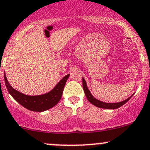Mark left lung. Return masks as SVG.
I'll return each mask as SVG.
<instances>
[{"instance_id":"obj_1","label":"left lung","mask_w":150,"mask_h":150,"mask_svg":"<svg viewBox=\"0 0 150 150\" xmlns=\"http://www.w3.org/2000/svg\"><path fill=\"white\" fill-rule=\"evenodd\" d=\"M83 90L84 92H85V95H86L87 99L88 100V101L90 102V103H92L93 105L95 106L98 107V108H104V109H109V110H113V109H117V108H120L121 106H122L123 105H125L127 102L133 96V95H132L129 98H128L127 99L123 100V101L120 102V103H104V102H102L100 100L96 99L95 97L90 93V90L87 86V83L85 80L83 78Z\"/></svg>"}]
</instances>
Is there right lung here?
Instances as JSON below:
<instances>
[{"label": "right lung", "mask_w": 150, "mask_h": 150, "mask_svg": "<svg viewBox=\"0 0 150 150\" xmlns=\"http://www.w3.org/2000/svg\"><path fill=\"white\" fill-rule=\"evenodd\" d=\"M69 76L70 74L65 75L48 93L39 95H28L13 88L8 83L4 72L5 84L10 95L22 106L33 112H43L56 105L61 99L64 87Z\"/></svg>", "instance_id": "1"}]
</instances>
